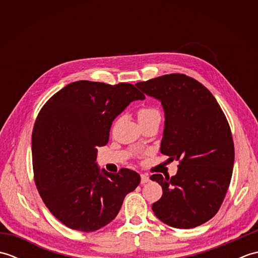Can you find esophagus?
<instances>
[{
  "instance_id": "esophagus-1",
  "label": "esophagus",
  "mask_w": 258,
  "mask_h": 258,
  "mask_svg": "<svg viewBox=\"0 0 258 258\" xmlns=\"http://www.w3.org/2000/svg\"><path fill=\"white\" fill-rule=\"evenodd\" d=\"M150 182V177L147 174H142L141 175V183L142 184H145V183H149Z\"/></svg>"
}]
</instances>
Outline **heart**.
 Masks as SVG:
<instances>
[{"label":"heart","instance_id":"b5f03b06","mask_svg":"<svg viewBox=\"0 0 258 258\" xmlns=\"http://www.w3.org/2000/svg\"><path fill=\"white\" fill-rule=\"evenodd\" d=\"M154 117H161V114L158 112V109H156L155 107H142L138 111V118L140 123L146 122V120L152 119Z\"/></svg>","mask_w":258,"mask_h":258}]
</instances>
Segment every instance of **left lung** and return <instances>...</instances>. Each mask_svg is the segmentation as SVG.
I'll use <instances>...</instances> for the list:
<instances>
[{
    "mask_svg": "<svg viewBox=\"0 0 258 258\" xmlns=\"http://www.w3.org/2000/svg\"><path fill=\"white\" fill-rule=\"evenodd\" d=\"M136 87L161 101V153L179 162L174 176L150 177L163 189L152 210L172 227L200 226L215 216L231 183L235 152L225 114L204 85L184 74L158 76Z\"/></svg>",
    "mask_w": 258,
    "mask_h": 258,
    "instance_id": "1",
    "label": "left lung"
}]
</instances>
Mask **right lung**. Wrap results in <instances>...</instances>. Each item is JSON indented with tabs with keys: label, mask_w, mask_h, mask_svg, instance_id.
Instances as JSON below:
<instances>
[{
	"label": "right lung",
	"mask_w": 258,
	"mask_h": 258,
	"mask_svg": "<svg viewBox=\"0 0 258 258\" xmlns=\"http://www.w3.org/2000/svg\"><path fill=\"white\" fill-rule=\"evenodd\" d=\"M132 84L73 82L38 113L32 133L36 188L54 216L69 228L94 232L111 223L140 175L97 166V147L107 144L115 117L131 102L144 100Z\"/></svg>",
	"instance_id": "1"
}]
</instances>
